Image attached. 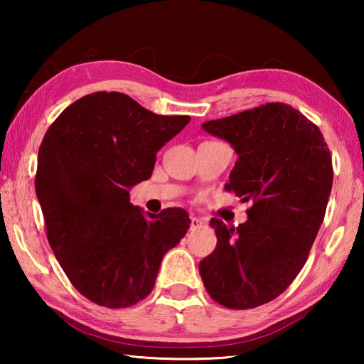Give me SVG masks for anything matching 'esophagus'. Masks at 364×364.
<instances>
[{
    "mask_svg": "<svg viewBox=\"0 0 364 364\" xmlns=\"http://www.w3.org/2000/svg\"><path fill=\"white\" fill-rule=\"evenodd\" d=\"M204 225H205V223H204V220H200V218H197V217H191V225H189L191 231L200 230V228L204 226Z\"/></svg>",
    "mask_w": 364,
    "mask_h": 364,
    "instance_id": "obj_1",
    "label": "esophagus"
}]
</instances>
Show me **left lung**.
<instances>
[{"label": "left lung", "instance_id": "left-lung-1", "mask_svg": "<svg viewBox=\"0 0 364 364\" xmlns=\"http://www.w3.org/2000/svg\"><path fill=\"white\" fill-rule=\"evenodd\" d=\"M237 160L225 189L252 202L249 220H210L217 247L199 263L210 297L232 310L274 300L300 273L332 189V159L319 128L284 102L205 122Z\"/></svg>", "mask_w": 364, "mask_h": 364}]
</instances>
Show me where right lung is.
Segmentation results:
<instances>
[{"label": "right lung", "mask_w": 364, "mask_h": 364, "mask_svg": "<svg viewBox=\"0 0 364 364\" xmlns=\"http://www.w3.org/2000/svg\"><path fill=\"white\" fill-rule=\"evenodd\" d=\"M189 120L97 91L48 128L35 176L46 236L73 287L93 304L127 308L146 299L164 255L189 230L183 208L144 215L130 202V189L151 178L160 147Z\"/></svg>", "instance_id": "1"}]
</instances>
